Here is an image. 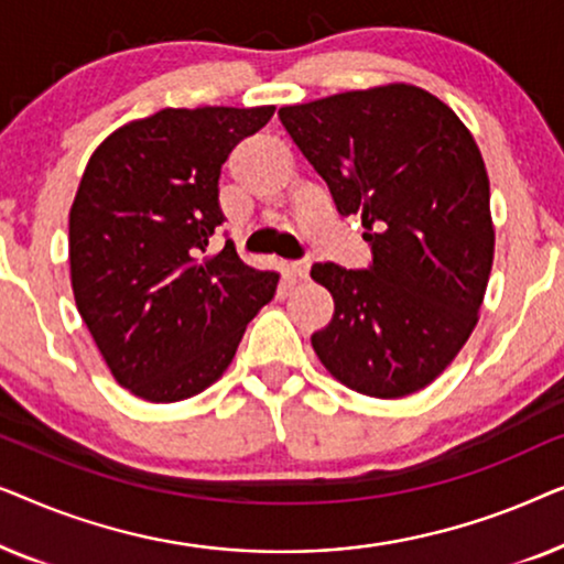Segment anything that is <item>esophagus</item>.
Segmentation results:
<instances>
[{"mask_svg":"<svg viewBox=\"0 0 564 564\" xmlns=\"http://www.w3.org/2000/svg\"><path fill=\"white\" fill-rule=\"evenodd\" d=\"M288 272L295 276V280H305L307 272H311V261H292L288 267Z\"/></svg>","mask_w":564,"mask_h":564,"instance_id":"1","label":"esophagus"}]
</instances>
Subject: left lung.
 Here are the masks:
<instances>
[{
  "instance_id": "1",
  "label": "left lung",
  "mask_w": 564,
  "mask_h": 564,
  "mask_svg": "<svg viewBox=\"0 0 564 564\" xmlns=\"http://www.w3.org/2000/svg\"><path fill=\"white\" fill-rule=\"evenodd\" d=\"M292 143L341 215H361L372 267L313 264L334 318L311 344L330 377L405 398L467 344L488 290L496 226L482 153L457 112L413 84L280 107Z\"/></svg>"
}]
</instances>
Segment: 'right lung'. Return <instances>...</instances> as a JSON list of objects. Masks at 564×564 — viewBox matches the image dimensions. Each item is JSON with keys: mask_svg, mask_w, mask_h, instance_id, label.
<instances>
[{"mask_svg": "<svg viewBox=\"0 0 564 564\" xmlns=\"http://www.w3.org/2000/svg\"><path fill=\"white\" fill-rule=\"evenodd\" d=\"M274 115L261 107H166L97 145L68 213V267L87 323L118 384L149 403L210 388L280 276L226 243L220 166Z\"/></svg>", "mask_w": 564, "mask_h": 564, "instance_id": "right-lung-1", "label": "right lung"}]
</instances>
